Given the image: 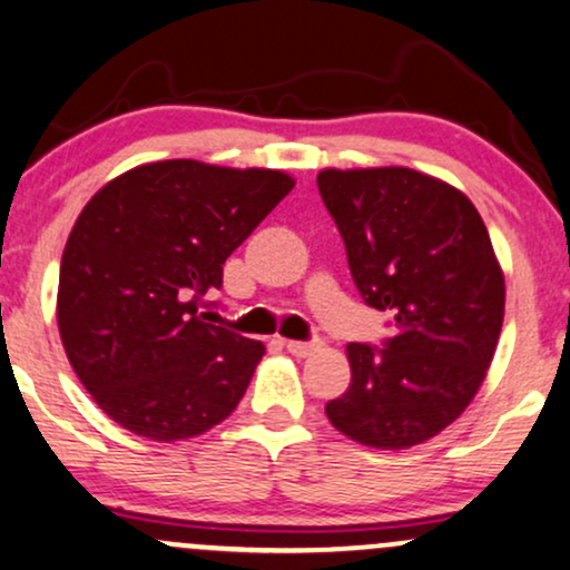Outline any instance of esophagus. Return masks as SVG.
<instances>
[{"label":"esophagus","mask_w":570,"mask_h":570,"mask_svg":"<svg viewBox=\"0 0 570 570\" xmlns=\"http://www.w3.org/2000/svg\"><path fill=\"white\" fill-rule=\"evenodd\" d=\"M284 347L289 351L292 355H297V358H305V355H311L315 347V342H297V340H284Z\"/></svg>","instance_id":"esophagus-1"}]
</instances>
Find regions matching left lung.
Instances as JSON below:
<instances>
[{
	"mask_svg": "<svg viewBox=\"0 0 570 570\" xmlns=\"http://www.w3.org/2000/svg\"><path fill=\"white\" fill-rule=\"evenodd\" d=\"M318 190L363 303L393 313L382 347L351 342V387L326 403L340 433L409 449L449 428L483 385L504 276L462 190L409 167L324 169Z\"/></svg>",
	"mask_w": 570,
	"mask_h": 570,
	"instance_id": "1",
	"label": "left lung"
}]
</instances>
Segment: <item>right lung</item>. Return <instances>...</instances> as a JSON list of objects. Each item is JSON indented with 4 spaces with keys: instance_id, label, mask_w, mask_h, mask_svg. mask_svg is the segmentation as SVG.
Instances as JSON below:
<instances>
[{
    "instance_id": "right-lung-1",
    "label": "right lung",
    "mask_w": 570,
    "mask_h": 570,
    "mask_svg": "<svg viewBox=\"0 0 570 570\" xmlns=\"http://www.w3.org/2000/svg\"><path fill=\"white\" fill-rule=\"evenodd\" d=\"M292 188L278 169L169 159L89 198L60 259L58 328L81 385L116 424L173 443L238 406L265 345L207 324L204 297Z\"/></svg>"
}]
</instances>
